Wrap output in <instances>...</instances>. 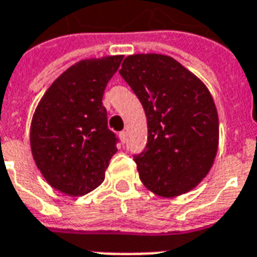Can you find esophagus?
I'll list each match as a JSON object with an SVG mask.
<instances>
[{
    "label": "esophagus",
    "mask_w": 257,
    "mask_h": 257,
    "mask_svg": "<svg viewBox=\"0 0 257 257\" xmlns=\"http://www.w3.org/2000/svg\"><path fill=\"white\" fill-rule=\"evenodd\" d=\"M118 136H120L121 143H122V144H125V141H126V132H125V131H122V132H120V135H118Z\"/></svg>",
    "instance_id": "1"
}]
</instances>
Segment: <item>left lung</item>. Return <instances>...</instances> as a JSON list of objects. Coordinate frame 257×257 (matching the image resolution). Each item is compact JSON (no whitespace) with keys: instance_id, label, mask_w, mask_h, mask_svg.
I'll return each mask as SVG.
<instances>
[{"instance_id":"obj_1","label":"left lung","mask_w":257,"mask_h":257,"mask_svg":"<svg viewBox=\"0 0 257 257\" xmlns=\"http://www.w3.org/2000/svg\"><path fill=\"white\" fill-rule=\"evenodd\" d=\"M120 74L148 122L147 148L135 156L140 180L161 197L192 191L208 175L219 148V116L208 88L165 54L128 56Z\"/></svg>"}]
</instances>
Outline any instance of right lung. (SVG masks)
<instances>
[{"label": "right lung", "mask_w": 257, "mask_h": 257, "mask_svg": "<svg viewBox=\"0 0 257 257\" xmlns=\"http://www.w3.org/2000/svg\"><path fill=\"white\" fill-rule=\"evenodd\" d=\"M124 56L76 62L48 88L30 124V149L46 183L68 196L86 195L105 179L117 152L102 96Z\"/></svg>", "instance_id": "right-lung-1"}]
</instances>
